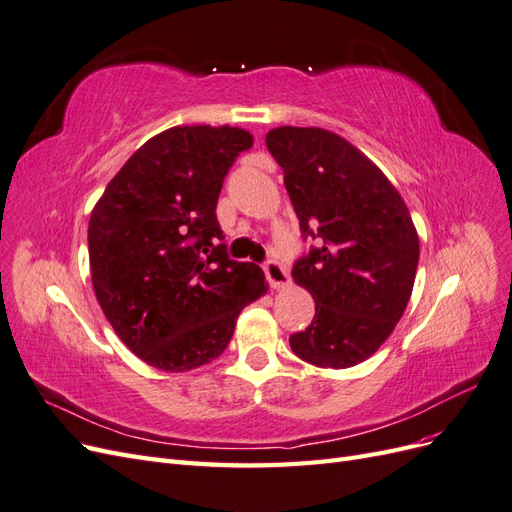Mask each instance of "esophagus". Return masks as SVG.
Wrapping results in <instances>:
<instances>
[{
	"label": "esophagus",
	"instance_id": "esophagus-1",
	"mask_svg": "<svg viewBox=\"0 0 512 512\" xmlns=\"http://www.w3.org/2000/svg\"><path fill=\"white\" fill-rule=\"evenodd\" d=\"M262 269H265V275H267L271 288H286L290 284V275H288V271H286L282 262L267 260L265 267H262Z\"/></svg>",
	"mask_w": 512,
	"mask_h": 512
}]
</instances>
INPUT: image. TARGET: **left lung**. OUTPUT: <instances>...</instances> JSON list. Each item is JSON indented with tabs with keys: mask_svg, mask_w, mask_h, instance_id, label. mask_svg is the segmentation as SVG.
<instances>
[{
	"mask_svg": "<svg viewBox=\"0 0 512 512\" xmlns=\"http://www.w3.org/2000/svg\"><path fill=\"white\" fill-rule=\"evenodd\" d=\"M267 149L303 235L322 239L292 267V280L314 297L316 316L290 348L316 367L346 369L374 354L410 301L418 235L395 185L344 136L282 126Z\"/></svg>",
	"mask_w": 512,
	"mask_h": 512,
	"instance_id": "left-lung-1",
	"label": "left lung"
}]
</instances>
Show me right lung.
Segmentation results:
<instances>
[{"label":"right lung","mask_w":512,"mask_h":512,"mask_svg":"<svg viewBox=\"0 0 512 512\" xmlns=\"http://www.w3.org/2000/svg\"><path fill=\"white\" fill-rule=\"evenodd\" d=\"M254 136L175 126L132 153L91 211V284L106 320L138 359L190 371L226 350L265 273L226 256L215 218L224 177Z\"/></svg>","instance_id":"add662e5"}]
</instances>
